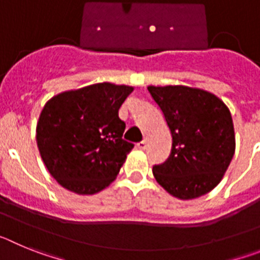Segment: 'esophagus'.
Listing matches in <instances>:
<instances>
[{
    "label": "esophagus",
    "instance_id": "1",
    "mask_svg": "<svg viewBox=\"0 0 260 260\" xmlns=\"http://www.w3.org/2000/svg\"><path fill=\"white\" fill-rule=\"evenodd\" d=\"M137 147L139 148V150H146L147 147V139H143L142 142H139V143L137 144Z\"/></svg>",
    "mask_w": 260,
    "mask_h": 260
}]
</instances>
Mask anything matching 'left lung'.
<instances>
[{
	"instance_id": "left-lung-1",
	"label": "left lung",
	"mask_w": 260,
	"mask_h": 260,
	"mask_svg": "<svg viewBox=\"0 0 260 260\" xmlns=\"http://www.w3.org/2000/svg\"><path fill=\"white\" fill-rule=\"evenodd\" d=\"M172 133V153L152 169L165 191L181 201L199 198L219 185L236 151L233 119L221 99L206 89L148 86Z\"/></svg>"
}]
</instances>
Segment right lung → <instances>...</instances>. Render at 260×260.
<instances>
[{
	"label": "right lung",
	"instance_id": "add662e5",
	"mask_svg": "<svg viewBox=\"0 0 260 260\" xmlns=\"http://www.w3.org/2000/svg\"><path fill=\"white\" fill-rule=\"evenodd\" d=\"M134 87L109 82L54 95L36 125L39 152L66 190L93 195L116 180L134 144L123 141L118 109Z\"/></svg>",
	"mask_w": 260,
	"mask_h": 260
}]
</instances>
